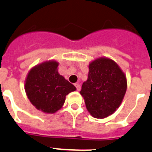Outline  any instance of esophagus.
Wrapping results in <instances>:
<instances>
[{
	"label": "esophagus",
	"instance_id": "esophagus-1",
	"mask_svg": "<svg viewBox=\"0 0 152 152\" xmlns=\"http://www.w3.org/2000/svg\"><path fill=\"white\" fill-rule=\"evenodd\" d=\"M74 85H75V86H76V90L77 91H80V89H81V86H80L79 83H75Z\"/></svg>",
	"mask_w": 152,
	"mask_h": 152
}]
</instances>
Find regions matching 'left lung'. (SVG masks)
I'll return each instance as SVG.
<instances>
[{"label": "left lung", "instance_id": "8db88e82", "mask_svg": "<svg viewBox=\"0 0 152 152\" xmlns=\"http://www.w3.org/2000/svg\"><path fill=\"white\" fill-rule=\"evenodd\" d=\"M89 69L80 94L89 113L94 118H104L119 107L127 89L126 77L117 63L108 58L92 61Z\"/></svg>", "mask_w": 152, "mask_h": 152}]
</instances>
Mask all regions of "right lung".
<instances>
[{
  "mask_svg": "<svg viewBox=\"0 0 152 152\" xmlns=\"http://www.w3.org/2000/svg\"><path fill=\"white\" fill-rule=\"evenodd\" d=\"M56 61H48L30 69L25 83V91L30 102L46 113H54L64 104L66 96L76 87L59 74Z\"/></svg>",
  "mask_w": 152,
  "mask_h": 152,
  "instance_id": "1",
  "label": "right lung"
}]
</instances>
